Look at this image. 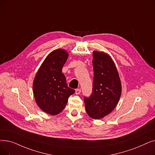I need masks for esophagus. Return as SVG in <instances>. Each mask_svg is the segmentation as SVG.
<instances>
[{
  "mask_svg": "<svg viewBox=\"0 0 155 155\" xmlns=\"http://www.w3.org/2000/svg\"><path fill=\"white\" fill-rule=\"evenodd\" d=\"M80 92H81V90L80 89H77L75 90V94H77V95H78V94H80Z\"/></svg>",
  "mask_w": 155,
  "mask_h": 155,
  "instance_id": "34e87169",
  "label": "esophagus"
}]
</instances>
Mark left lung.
<instances>
[{
  "label": "left lung",
  "instance_id": "1",
  "mask_svg": "<svg viewBox=\"0 0 155 155\" xmlns=\"http://www.w3.org/2000/svg\"><path fill=\"white\" fill-rule=\"evenodd\" d=\"M93 92L84 97L85 110L93 119H101L117 106L122 94V84L117 67L108 54L94 51Z\"/></svg>",
  "mask_w": 155,
  "mask_h": 155
}]
</instances>
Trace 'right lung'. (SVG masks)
I'll return each instance as SVG.
<instances>
[{
    "label": "right lung",
    "instance_id": "add662e5",
    "mask_svg": "<svg viewBox=\"0 0 155 155\" xmlns=\"http://www.w3.org/2000/svg\"><path fill=\"white\" fill-rule=\"evenodd\" d=\"M69 54L63 49L52 51L40 66L33 82L37 104L51 115L61 113L75 90L68 87L62 68Z\"/></svg>",
    "mask_w": 155,
    "mask_h": 155
}]
</instances>
